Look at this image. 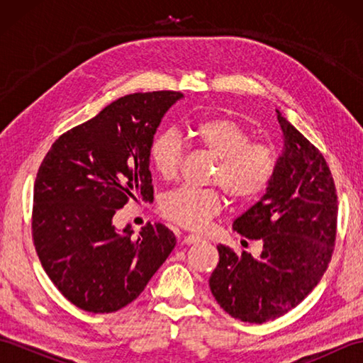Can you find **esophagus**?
<instances>
[{
  "label": "esophagus",
  "instance_id": "34e87169",
  "mask_svg": "<svg viewBox=\"0 0 363 363\" xmlns=\"http://www.w3.org/2000/svg\"><path fill=\"white\" fill-rule=\"evenodd\" d=\"M201 240H203V237H199L196 234H187V235L182 237V242L186 245H195V243H199Z\"/></svg>",
  "mask_w": 363,
  "mask_h": 363
}]
</instances>
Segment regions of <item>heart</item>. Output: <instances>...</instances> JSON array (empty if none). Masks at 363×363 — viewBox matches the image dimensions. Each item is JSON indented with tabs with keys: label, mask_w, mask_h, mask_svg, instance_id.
Returning a JSON list of instances; mask_svg holds the SVG:
<instances>
[{
	"label": "heart",
	"mask_w": 363,
	"mask_h": 363,
	"mask_svg": "<svg viewBox=\"0 0 363 363\" xmlns=\"http://www.w3.org/2000/svg\"><path fill=\"white\" fill-rule=\"evenodd\" d=\"M190 135L199 148L215 157L209 182L217 184L235 203L259 198L272 184L277 154L272 145L251 142V134L229 117L198 121ZM184 146L174 130H162L150 143V162L164 181L179 174ZM223 201L215 189L181 187L169 191L160 201V212L169 221L187 229H203L221 212Z\"/></svg>",
	"instance_id": "heart-1"
}]
</instances>
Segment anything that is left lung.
<instances>
[{"mask_svg":"<svg viewBox=\"0 0 363 363\" xmlns=\"http://www.w3.org/2000/svg\"><path fill=\"white\" fill-rule=\"evenodd\" d=\"M277 112L284 151L265 195L234 221L262 252L235 254L218 245L209 279L213 298L246 323L274 320L296 307L325 274L337 235V191L323 154Z\"/></svg>","mask_w":363,"mask_h":363,"instance_id":"1","label":"left lung"}]
</instances>
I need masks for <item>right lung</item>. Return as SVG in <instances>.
<instances>
[{"instance_id":"1","label":"right lung","mask_w":363,"mask_h":363,"mask_svg":"<svg viewBox=\"0 0 363 363\" xmlns=\"http://www.w3.org/2000/svg\"><path fill=\"white\" fill-rule=\"evenodd\" d=\"M181 91L118 98L51 145L34 184L33 238L42 267L79 309L111 313L140 295L176 245L167 226L112 218L129 198L152 201L150 143Z\"/></svg>"}]
</instances>
